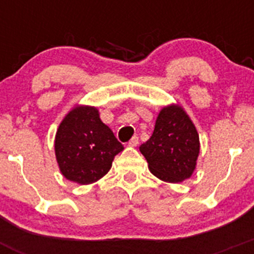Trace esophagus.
Listing matches in <instances>:
<instances>
[{
	"instance_id": "obj_1",
	"label": "esophagus",
	"mask_w": 254,
	"mask_h": 254,
	"mask_svg": "<svg viewBox=\"0 0 254 254\" xmlns=\"http://www.w3.org/2000/svg\"><path fill=\"white\" fill-rule=\"evenodd\" d=\"M137 143H138V137L137 136H133V137L128 141V146L134 147V146H137Z\"/></svg>"
}]
</instances>
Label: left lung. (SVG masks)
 Masks as SVG:
<instances>
[{
  "label": "left lung",
  "mask_w": 254,
  "mask_h": 254,
  "mask_svg": "<svg viewBox=\"0 0 254 254\" xmlns=\"http://www.w3.org/2000/svg\"><path fill=\"white\" fill-rule=\"evenodd\" d=\"M154 176L170 183L190 178L196 168L199 140L196 127L181 107L159 113L151 137L140 146Z\"/></svg>",
  "instance_id": "obj_1"
}]
</instances>
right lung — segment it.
<instances>
[{"mask_svg": "<svg viewBox=\"0 0 254 254\" xmlns=\"http://www.w3.org/2000/svg\"><path fill=\"white\" fill-rule=\"evenodd\" d=\"M56 158L64 177L89 185L105 176L123 145L100 121L95 108L76 107L58 127Z\"/></svg>", "mask_w": 254, "mask_h": 254, "instance_id": "1", "label": "right lung"}]
</instances>
